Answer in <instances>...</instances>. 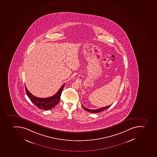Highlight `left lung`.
Instances as JSON below:
<instances>
[{"mask_svg": "<svg viewBox=\"0 0 157 157\" xmlns=\"http://www.w3.org/2000/svg\"><path fill=\"white\" fill-rule=\"evenodd\" d=\"M82 105L83 108H84V109H85L86 111H87L89 112L92 113H99V112H101L105 110L106 109H108L109 107H110L111 105L107 106L105 107H102V108H99V109H88V108H87L86 107L84 106H83V104H82Z\"/></svg>", "mask_w": 157, "mask_h": 157, "instance_id": "left-lung-1", "label": "left lung"}]
</instances>
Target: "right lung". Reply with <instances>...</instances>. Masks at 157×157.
<instances>
[{
  "mask_svg": "<svg viewBox=\"0 0 157 157\" xmlns=\"http://www.w3.org/2000/svg\"><path fill=\"white\" fill-rule=\"evenodd\" d=\"M65 84V83L63 84L61 88L55 95L49 98H40L35 97L29 91L25 86V91L26 94L29 98L30 101H32V102L35 104L38 108L44 110H49L54 108V107L56 106L59 102L62 90L64 88Z\"/></svg>",
  "mask_w": 157,
  "mask_h": 157,
  "instance_id": "add662e5",
  "label": "right lung"
}]
</instances>
